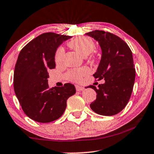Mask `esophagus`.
Returning <instances> with one entry per match:
<instances>
[{"mask_svg": "<svg viewBox=\"0 0 154 154\" xmlns=\"http://www.w3.org/2000/svg\"><path fill=\"white\" fill-rule=\"evenodd\" d=\"M75 88H76V91H83L84 89V88L83 86H75Z\"/></svg>", "mask_w": 154, "mask_h": 154, "instance_id": "34e87169", "label": "esophagus"}]
</instances>
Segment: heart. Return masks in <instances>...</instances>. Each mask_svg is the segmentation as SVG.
Returning <instances> with one entry per match:
<instances>
[{"label": "heart", "mask_w": 154, "mask_h": 154, "mask_svg": "<svg viewBox=\"0 0 154 154\" xmlns=\"http://www.w3.org/2000/svg\"><path fill=\"white\" fill-rule=\"evenodd\" d=\"M68 45L70 48L79 52L81 55L87 56L91 53L94 50L95 44L91 38L87 37H80L74 39L68 43ZM65 50L63 48H59L55 52V60L57 64H60L63 62V57H64ZM94 57V56H92ZM90 70L88 68H82L78 70H72L68 72V79L72 81L79 82L83 80V79L89 73Z\"/></svg>", "instance_id": "obj_1"}]
</instances>
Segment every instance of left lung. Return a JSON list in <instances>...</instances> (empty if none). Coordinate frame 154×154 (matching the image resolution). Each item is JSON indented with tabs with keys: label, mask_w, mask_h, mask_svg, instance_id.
Segmentation results:
<instances>
[{
	"label": "left lung",
	"mask_w": 154,
	"mask_h": 154,
	"mask_svg": "<svg viewBox=\"0 0 154 154\" xmlns=\"http://www.w3.org/2000/svg\"><path fill=\"white\" fill-rule=\"evenodd\" d=\"M86 34L98 42L102 49V58L94 76L98 81L104 79L98 88L88 86L97 94L90 107L101 115H117L127 105L133 91L135 78L133 53L125 42L109 32L95 30Z\"/></svg>",
	"instance_id": "left-lung-1"
}]
</instances>
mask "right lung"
Instances as JSON below:
<instances>
[{
  "label": "right lung",
  "instance_id": "add662e5",
  "mask_svg": "<svg viewBox=\"0 0 154 154\" xmlns=\"http://www.w3.org/2000/svg\"><path fill=\"white\" fill-rule=\"evenodd\" d=\"M70 36L47 32L34 38L20 52L14 74V88L21 108L29 118L47 123L63 115L67 100L75 94L71 84L49 88L48 70L55 68L56 50Z\"/></svg>",
  "mask_w": 154,
  "mask_h": 154
}]
</instances>
